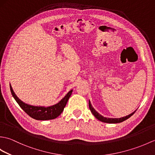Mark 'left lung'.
<instances>
[{"instance_id":"1","label":"left lung","mask_w":155,"mask_h":155,"mask_svg":"<svg viewBox=\"0 0 155 155\" xmlns=\"http://www.w3.org/2000/svg\"><path fill=\"white\" fill-rule=\"evenodd\" d=\"M88 105H89V108L91 111V113H93V114L94 116L96 117L98 120H99L101 122H103V123H122V122H123L124 120L128 119V118H130L132 115L135 113V111H134L133 113H132L130 114L127 115L126 117H121L119 118H107V117H104L103 116H102L99 113H97V112L95 110L94 108L92 106V104L91 103V102L89 101L88 102Z\"/></svg>"}]
</instances>
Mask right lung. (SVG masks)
I'll use <instances>...</instances> for the list:
<instances>
[{"label":"right lung","mask_w":155,"mask_h":155,"mask_svg":"<svg viewBox=\"0 0 155 155\" xmlns=\"http://www.w3.org/2000/svg\"><path fill=\"white\" fill-rule=\"evenodd\" d=\"M10 88H11V94L14 97L16 103L22 109L27 113L28 116L36 120H52L58 117L64 110V108L67 104L68 100L70 98L72 94V90H71L65 95V97L61 99L58 103L50 107H40V106H33L24 103L16 96L15 92L13 91L12 88L10 84Z\"/></svg>","instance_id":"right-lung-1"}]
</instances>
